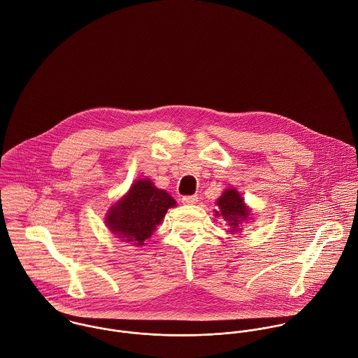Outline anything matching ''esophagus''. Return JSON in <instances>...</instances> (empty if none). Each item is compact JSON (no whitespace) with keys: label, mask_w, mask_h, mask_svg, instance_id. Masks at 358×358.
<instances>
[{"label":"esophagus","mask_w":358,"mask_h":358,"mask_svg":"<svg viewBox=\"0 0 358 358\" xmlns=\"http://www.w3.org/2000/svg\"><path fill=\"white\" fill-rule=\"evenodd\" d=\"M197 201H199V196H197V194H193V196H185V197H182V203H183V204H197Z\"/></svg>","instance_id":"esophagus-1"}]
</instances>
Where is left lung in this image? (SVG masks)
<instances>
[{
  "mask_svg": "<svg viewBox=\"0 0 358 358\" xmlns=\"http://www.w3.org/2000/svg\"><path fill=\"white\" fill-rule=\"evenodd\" d=\"M216 205L219 210H215L216 216H222L230 226V233L234 234L241 231V223L250 219L251 208L244 203L241 194L234 189H226L217 199Z\"/></svg>",
  "mask_w": 358,
  "mask_h": 358,
  "instance_id": "left-lung-1",
  "label": "left lung"
}]
</instances>
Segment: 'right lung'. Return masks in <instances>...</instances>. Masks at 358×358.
I'll return each instance as SVG.
<instances>
[{
	"mask_svg": "<svg viewBox=\"0 0 358 358\" xmlns=\"http://www.w3.org/2000/svg\"><path fill=\"white\" fill-rule=\"evenodd\" d=\"M176 201L150 179L136 180L129 192L110 206L106 223L111 233L135 245H143Z\"/></svg>",
	"mask_w": 358,
	"mask_h": 358,
	"instance_id": "add662e5",
	"label": "right lung"
}]
</instances>
